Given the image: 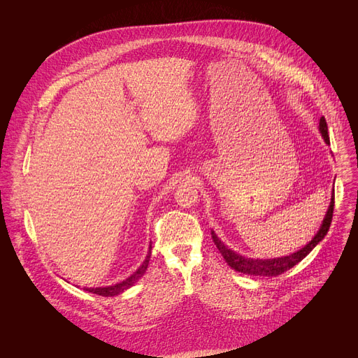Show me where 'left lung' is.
Segmentation results:
<instances>
[{
  "instance_id": "1",
  "label": "left lung",
  "mask_w": 358,
  "mask_h": 358,
  "mask_svg": "<svg viewBox=\"0 0 358 358\" xmlns=\"http://www.w3.org/2000/svg\"><path fill=\"white\" fill-rule=\"evenodd\" d=\"M319 129H320V133H322L324 141L327 144H330V138H329V133H327V123H326L324 117L320 119ZM333 210H334V189H333V194H331L330 207L327 210V214L323 220V224H322L319 232L304 248H301L300 250L289 255V257H283V258H275V259L245 258V257H242V255H239V253L231 250L228 246H225L224 242H221V239L217 236V234L214 231H211V235H213L214 243L217 245L218 250L221 252L225 262L232 269H235L236 272L246 273V275H253V276H278V275H282L283 272L289 271L290 268L297 265L301 259L308 257V255L312 252V249L326 236V234L330 228L331 220H333Z\"/></svg>"
}]
</instances>
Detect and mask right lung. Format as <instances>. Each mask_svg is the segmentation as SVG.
<instances>
[{
	"label": "right lung",
	"instance_id": "right-lung-1",
	"mask_svg": "<svg viewBox=\"0 0 358 358\" xmlns=\"http://www.w3.org/2000/svg\"><path fill=\"white\" fill-rule=\"evenodd\" d=\"M150 257H151V245L148 248V252H147V257L144 259V262L141 264V266L131 275L129 276L126 280L120 282V283H116L113 286H106V287H87L86 290L90 292V293H94V294H99V296H117L120 293H123L126 289H129L130 286H133L147 271V266H148V261H150Z\"/></svg>",
	"mask_w": 358,
	"mask_h": 358
}]
</instances>
